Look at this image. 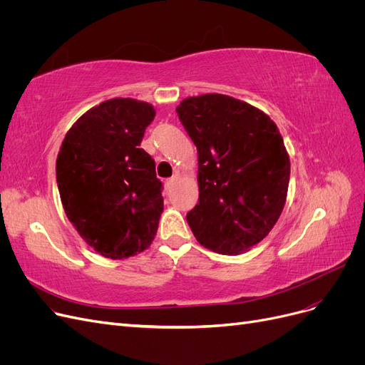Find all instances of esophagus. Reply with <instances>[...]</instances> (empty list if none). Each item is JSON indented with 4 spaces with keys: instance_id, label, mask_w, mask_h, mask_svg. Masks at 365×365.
Wrapping results in <instances>:
<instances>
[{
    "instance_id": "34e87169",
    "label": "esophagus",
    "mask_w": 365,
    "mask_h": 365,
    "mask_svg": "<svg viewBox=\"0 0 365 365\" xmlns=\"http://www.w3.org/2000/svg\"><path fill=\"white\" fill-rule=\"evenodd\" d=\"M176 180H178V178H176V176H172V178H169V180H165V182H164V185H165V189H172V185L176 182Z\"/></svg>"
}]
</instances>
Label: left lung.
Instances as JSON below:
<instances>
[{
	"label": "left lung",
	"mask_w": 365,
	"mask_h": 365,
	"mask_svg": "<svg viewBox=\"0 0 365 365\" xmlns=\"http://www.w3.org/2000/svg\"><path fill=\"white\" fill-rule=\"evenodd\" d=\"M176 113L197 149L200 200L187 222L208 250L247 251L268 236L286 202L291 164L277 126L224 94L184 98Z\"/></svg>",
	"instance_id": "obj_1"
}]
</instances>
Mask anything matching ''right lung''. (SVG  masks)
<instances>
[{
    "instance_id": "obj_1",
    "label": "right lung",
    "mask_w": 365,
    "mask_h": 365,
    "mask_svg": "<svg viewBox=\"0 0 365 365\" xmlns=\"http://www.w3.org/2000/svg\"><path fill=\"white\" fill-rule=\"evenodd\" d=\"M155 109L111 98L76 121L56 160L62 205L77 233L108 259L145 251L163 213L155 161L140 148Z\"/></svg>"
}]
</instances>
